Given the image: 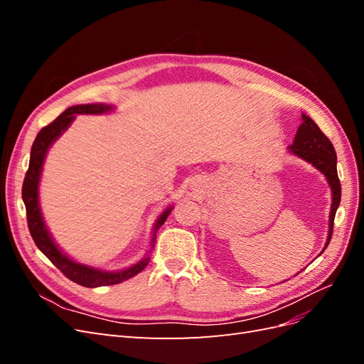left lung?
I'll return each instance as SVG.
<instances>
[{"mask_svg": "<svg viewBox=\"0 0 364 364\" xmlns=\"http://www.w3.org/2000/svg\"><path fill=\"white\" fill-rule=\"evenodd\" d=\"M290 149L294 155L301 156L306 162H311L316 168L321 170L326 176L328 183L331 185L333 206L331 214H329V235L326 241L328 246L333 237L334 217L341 197V185L337 174V155L334 146L310 117L302 115V124L297 129L296 138Z\"/></svg>", "mask_w": 364, "mask_h": 364, "instance_id": "8db88e82", "label": "left lung"}]
</instances>
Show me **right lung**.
<instances>
[{
  "label": "right lung",
  "instance_id": "right-lung-1",
  "mask_svg": "<svg viewBox=\"0 0 364 364\" xmlns=\"http://www.w3.org/2000/svg\"><path fill=\"white\" fill-rule=\"evenodd\" d=\"M109 109H111V106H105V105L73 106V107H68L67 111H63L56 119L53 121V123L42 127L31 146L28 170L26 173L24 183H23V200L27 211V225L35 245L43 255H46L54 266L65 274V277L75 284H80L83 287H90V289L102 287V285L119 284L132 277H135L136 273L144 270L150 258H144L138 264H135L134 267H129L123 272H117V273L100 272V270L86 267V266H82V264L71 261L70 258L63 255V253L56 247V245L53 243V240L46 229V225L42 222V215L39 211V203H38V185H39V178L42 171L43 158H46L48 147L51 146V142L54 139H58L62 132L70 126L75 114H102L105 111H109ZM171 208H168L167 211L158 218V222L155 225V234L156 230L165 223V220H167ZM151 243L155 245V235L151 238Z\"/></svg>",
  "mask_w": 364,
  "mask_h": 364
}]
</instances>
